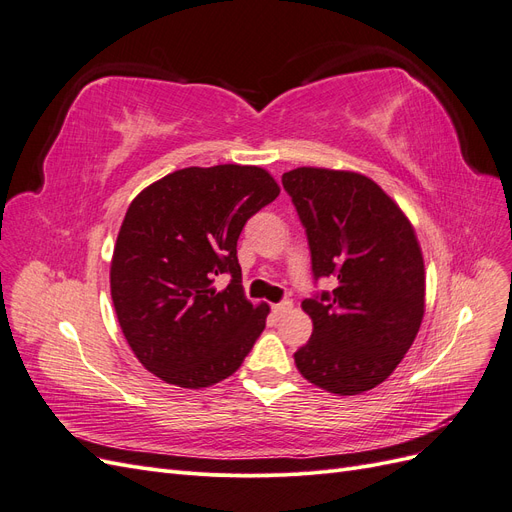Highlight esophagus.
Instances as JSON below:
<instances>
[{"label": "esophagus", "mask_w": 512, "mask_h": 512, "mask_svg": "<svg viewBox=\"0 0 512 512\" xmlns=\"http://www.w3.org/2000/svg\"><path fill=\"white\" fill-rule=\"evenodd\" d=\"M271 309H273L275 316H282V314L288 312V309H292V301L286 299V301H282V303H275Z\"/></svg>", "instance_id": "34e87169"}]
</instances>
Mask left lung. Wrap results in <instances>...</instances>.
Instances as JSON below:
<instances>
[{
	"label": "left lung",
	"mask_w": 512,
	"mask_h": 512,
	"mask_svg": "<svg viewBox=\"0 0 512 512\" xmlns=\"http://www.w3.org/2000/svg\"><path fill=\"white\" fill-rule=\"evenodd\" d=\"M282 183L305 228L314 280L335 282L301 303L314 331L294 363L305 380L335 395L374 389L404 359L425 314L414 228L365 175L301 166Z\"/></svg>",
	"instance_id": "obj_1"
}]
</instances>
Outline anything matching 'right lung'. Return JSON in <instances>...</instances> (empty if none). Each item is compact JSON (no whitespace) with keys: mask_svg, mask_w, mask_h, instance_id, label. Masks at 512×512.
I'll list each match as a JSON object with an SVG mask.
<instances>
[{"mask_svg":"<svg viewBox=\"0 0 512 512\" xmlns=\"http://www.w3.org/2000/svg\"><path fill=\"white\" fill-rule=\"evenodd\" d=\"M280 194L258 166L181 168L128 207L111 260L119 327L145 369L181 389L235 374L265 329L269 307L245 299L237 241ZM226 272L224 291L212 286Z\"/></svg>","mask_w":512,"mask_h":512,"instance_id":"obj_1","label":"right lung"}]
</instances>
